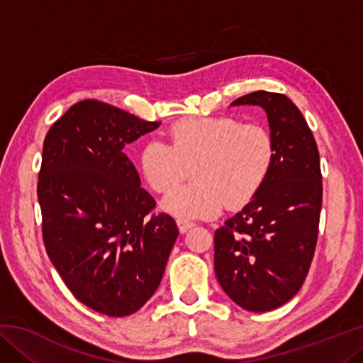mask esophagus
Returning a JSON list of instances; mask_svg holds the SVG:
<instances>
[{
  "label": "esophagus",
  "mask_w": 363,
  "mask_h": 363,
  "mask_svg": "<svg viewBox=\"0 0 363 363\" xmlns=\"http://www.w3.org/2000/svg\"><path fill=\"white\" fill-rule=\"evenodd\" d=\"M176 224H177V227H179V230L184 233V232H187L189 229H192V227L195 225L192 220L190 219H186V218H177L176 219Z\"/></svg>",
  "instance_id": "obj_1"
}]
</instances>
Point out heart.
I'll use <instances>...</instances> for the list:
<instances>
[{
	"instance_id": "heart-1",
	"label": "heart",
	"mask_w": 363,
	"mask_h": 363,
	"mask_svg": "<svg viewBox=\"0 0 363 363\" xmlns=\"http://www.w3.org/2000/svg\"><path fill=\"white\" fill-rule=\"evenodd\" d=\"M168 143L150 139L139 152L140 174L164 194L194 168L196 181L176 188L163 210L181 218H210L243 206L259 192L272 169L275 140L259 123L237 116H187L169 126Z\"/></svg>"
}]
</instances>
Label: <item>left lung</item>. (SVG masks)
<instances>
[{"instance_id": "left-lung-1", "label": "left lung", "mask_w": 363, "mask_h": 363, "mask_svg": "<svg viewBox=\"0 0 363 363\" xmlns=\"http://www.w3.org/2000/svg\"><path fill=\"white\" fill-rule=\"evenodd\" d=\"M230 106H259L275 140L272 169L250 203L214 232V272L233 303L267 312L303 286L314 257L322 208L318 149L285 94L256 91Z\"/></svg>"}]
</instances>
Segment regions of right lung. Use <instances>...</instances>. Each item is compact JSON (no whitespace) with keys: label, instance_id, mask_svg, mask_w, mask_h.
<instances>
[{"label":"right lung","instance_id":"add662e5","mask_svg":"<svg viewBox=\"0 0 363 363\" xmlns=\"http://www.w3.org/2000/svg\"><path fill=\"white\" fill-rule=\"evenodd\" d=\"M160 125L86 99L54 123L43 144L46 253L73 296L110 317L131 315L152 298L179 233L169 214H152L155 200L123 152Z\"/></svg>","mask_w":363,"mask_h":363}]
</instances>
